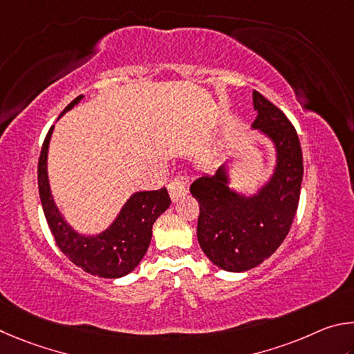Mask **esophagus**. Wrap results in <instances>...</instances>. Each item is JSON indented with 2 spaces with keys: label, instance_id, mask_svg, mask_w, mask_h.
Masks as SVG:
<instances>
[{
  "label": "esophagus",
  "instance_id": "obj_1",
  "mask_svg": "<svg viewBox=\"0 0 354 354\" xmlns=\"http://www.w3.org/2000/svg\"><path fill=\"white\" fill-rule=\"evenodd\" d=\"M167 191H169L171 201L177 202V201H180L185 194H187V187H185L183 182L176 178V180H172L169 185H167Z\"/></svg>",
  "mask_w": 354,
  "mask_h": 354
}]
</instances>
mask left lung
Returning a JSON list of instances; mask_svg holds the SVG:
<instances>
[{
    "instance_id": "left-lung-1",
    "label": "left lung",
    "mask_w": 354,
    "mask_h": 354,
    "mask_svg": "<svg viewBox=\"0 0 354 354\" xmlns=\"http://www.w3.org/2000/svg\"><path fill=\"white\" fill-rule=\"evenodd\" d=\"M257 111L252 129L274 146L275 165L268 180L255 193L232 188V166L222 165L191 185L199 202L197 239L214 266L227 272H244L268 259L295 218L303 180V157L299 136L283 111L258 91H253Z\"/></svg>"
}]
</instances>
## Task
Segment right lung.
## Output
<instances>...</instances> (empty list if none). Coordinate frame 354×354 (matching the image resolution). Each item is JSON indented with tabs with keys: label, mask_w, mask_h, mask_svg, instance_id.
I'll return each mask as SVG.
<instances>
[{
	"label": "right lung",
	"mask_w": 354,
	"mask_h": 354,
	"mask_svg": "<svg viewBox=\"0 0 354 354\" xmlns=\"http://www.w3.org/2000/svg\"><path fill=\"white\" fill-rule=\"evenodd\" d=\"M84 99L77 96L62 111L64 116ZM54 126L43 142L39 158V194L43 213L59 249L85 272L101 278H121L132 272L145 257L152 239V225L171 205L166 188L136 191L124 203L113 222L95 234L79 233L68 224L54 201L48 177V151Z\"/></svg>",
	"instance_id": "add662e5"
}]
</instances>
